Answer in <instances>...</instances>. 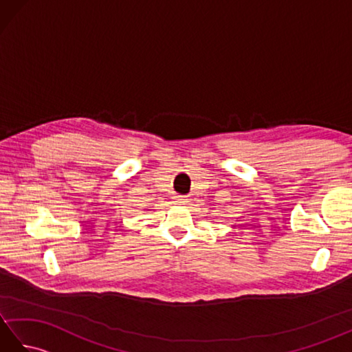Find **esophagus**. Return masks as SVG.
<instances>
[{"mask_svg": "<svg viewBox=\"0 0 352 352\" xmlns=\"http://www.w3.org/2000/svg\"><path fill=\"white\" fill-rule=\"evenodd\" d=\"M175 203L177 204H186V203H189V199H188V197H175Z\"/></svg>", "mask_w": 352, "mask_h": 352, "instance_id": "obj_1", "label": "esophagus"}]
</instances>
